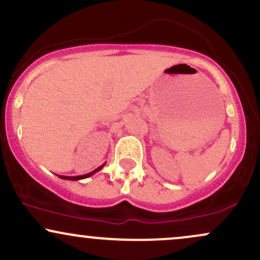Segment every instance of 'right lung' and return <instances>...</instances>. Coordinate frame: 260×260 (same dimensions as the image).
<instances>
[{
	"label": "right lung",
	"mask_w": 260,
	"mask_h": 260,
	"mask_svg": "<svg viewBox=\"0 0 260 260\" xmlns=\"http://www.w3.org/2000/svg\"><path fill=\"white\" fill-rule=\"evenodd\" d=\"M104 166H105V164H103V165L99 166V168H98V169H95L94 171L89 172V174H86V175H83V176H72V177H70V176H58V177H59V178H62V180L79 181V180H83V178H88V177H90V176H92V175H94V174H96V172H98V171H100V170L103 169Z\"/></svg>",
	"instance_id": "right-lung-1"
}]
</instances>
